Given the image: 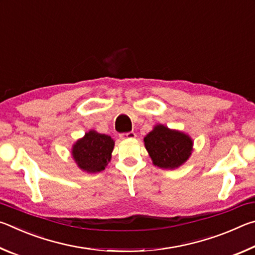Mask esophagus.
Wrapping results in <instances>:
<instances>
[{
    "label": "esophagus",
    "mask_w": 255,
    "mask_h": 255,
    "mask_svg": "<svg viewBox=\"0 0 255 255\" xmlns=\"http://www.w3.org/2000/svg\"><path fill=\"white\" fill-rule=\"evenodd\" d=\"M120 138H122V139H135L136 133L133 131L127 132V133H122V135H120Z\"/></svg>",
    "instance_id": "esophagus-1"
}]
</instances>
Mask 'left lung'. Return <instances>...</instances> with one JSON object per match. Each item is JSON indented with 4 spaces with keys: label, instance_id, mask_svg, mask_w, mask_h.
Masks as SVG:
<instances>
[{
    "label": "left lung",
    "instance_id": "8db88e82",
    "mask_svg": "<svg viewBox=\"0 0 255 255\" xmlns=\"http://www.w3.org/2000/svg\"><path fill=\"white\" fill-rule=\"evenodd\" d=\"M144 144L154 165L165 170L183 165L193 150V140L188 133L162 124L155 125L144 137Z\"/></svg>",
    "mask_w": 255,
    "mask_h": 255
}]
</instances>
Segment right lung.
<instances>
[{"mask_svg":"<svg viewBox=\"0 0 255 255\" xmlns=\"http://www.w3.org/2000/svg\"><path fill=\"white\" fill-rule=\"evenodd\" d=\"M114 147L115 140L109 135L91 129L73 144L71 155L82 171L99 173L110 162Z\"/></svg>","mask_w":255,"mask_h":255,"instance_id":"obj_1","label":"right lung"}]
</instances>
